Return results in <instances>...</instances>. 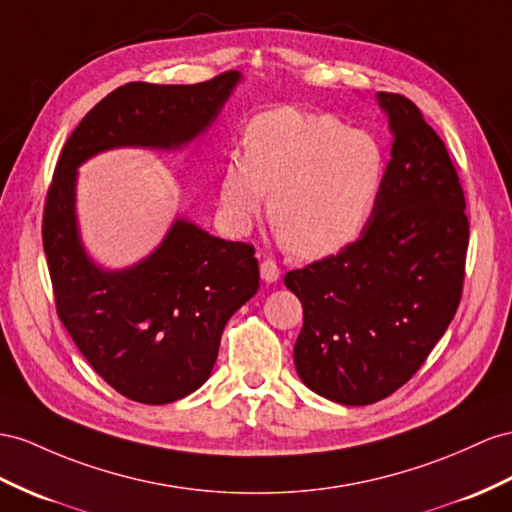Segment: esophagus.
Wrapping results in <instances>:
<instances>
[{"mask_svg":"<svg viewBox=\"0 0 512 512\" xmlns=\"http://www.w3.org/2000/svg\"><path fill=\"white\" fill-rule=\"evenodd\" d=\"M259 272H261V281H266V283H277L281 279V270L277 266V261H272V259L261 261Z\"/></svg>","mask_w":512,"mask_h":512,"instance_id":"esophagus-1","label":"esophagus"}]
</instances>
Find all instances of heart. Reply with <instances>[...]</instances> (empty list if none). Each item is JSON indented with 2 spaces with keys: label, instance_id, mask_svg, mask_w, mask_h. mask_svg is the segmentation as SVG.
<instances>
[{
  "label": "heart",
  "instance_id": "b5f03b06",
  "mask_svg": "<svg viewBox=\"0 0 512 512\" xmlns=\"http://www.w3.org/2000/svg\"><path fill=\"white\" fill-rule=\"evenodd\" d=\"M244 144L220 177V209L233 233L253 227L272 192L270 218L298 257H329L359 238L387 173L370 134L333 114L281 106L248 123Z\"/></svg>",
  "mask_w": 512,
  "mask_h": 512
}]
</instances>
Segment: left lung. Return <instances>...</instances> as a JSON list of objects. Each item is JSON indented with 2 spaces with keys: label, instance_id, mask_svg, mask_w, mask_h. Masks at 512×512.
I'll list each match as a JSON object with an SVG mask.
<instances>
[{
  "label": "left lung",
  "instance_id": "obj_1",
  "mask_svg": "<svg viewBox=\"0 0 512 512\" xmlns=\"http://www.w3.org/2000/svg\"><path fill=\"white\" fill-rule=\"evenodd\" d=\"M391 160L361 238L285 274L303 303L296 372L318 396L348 406L391 396L422 368L463 292L469 222L443 140L411 99L376 93Z\"/></svg>",
  "mask_w": 512,
  "mask_h": 512
}]
</instances>
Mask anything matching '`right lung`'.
<instances>
[{"label":"right lung","instance_id":"1","mask_svg":"<svg viewBox=\"0 0 512 512\" xmlns=\"http://www.w3.org/2000/svg\"><path fill=\"white\" fill-rule=\"evenodd\" d=\"M240 82V71L190 86L129 82L84 116L58 160L43 216L58 316L93 370L129 400L168 404L207 381L229 318L259 290V264L253 246L177 216L147 257L99 266L77 222V168L112 149L188 147Z\"/></svg>","mask_w":512,"mask_h":512}]
</instances>
